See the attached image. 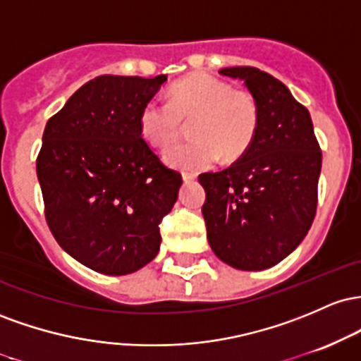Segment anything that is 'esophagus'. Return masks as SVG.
I'll return each instance as SVG.
<instances>
[{
	"label": "esophagus",
	"instance_id": "obj_1",
	"mask_svg": "<svg viewBox=\"0 0 361 361\" xmlns=\"http://www.w3.org/2000/svg\"><path fill=\"white\" fill-rule=\"evenodd\" d=\"M196 173H192V172H184L182 173V179H184V182H192V180H196Z\"/></svg>",
	"mask_w": 361,
	"mask_h": 361
}]
</instances>
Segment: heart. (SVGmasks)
I'll use <instances>...</instances> for the list:
<instances>
[{
  "label": "heart",
  "instance_id": "heart-1",
  "mask_svg": "<svg viewBox=\"0 0 361 361\" xmlns=\"http://www.w3.org/2000/svg\"><path fill=\"white\" fill-rule=\"evenodd\" d=\"M191 124L192 140L165 153L173 167L208 169L218 160L235 161L256 140L261 112L252 93L216 78L196 73L173 83L169 102L149 99L140 111V131L149 145L167 148L180 136L184 123Z\"/></svg>",
  "mask_w": 361,
  "mask_h": 361
}]
</instances>
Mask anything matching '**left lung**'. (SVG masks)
Returning <instances> with one entry per match:
<instances>
[{
    "label": "left lung",
    "instance_id": "8db88e82",
    "mask_svg": "<svg viewBox=\"0 0 361 361\" xmlns=\"http://www.w3.org/2000/svg\"><path fill=\"white\" fill-rule=\"evenodd\" d=\"M259 104L252 147L221 172H204L206 233L218 259L242 271L278 264L297 249L317 212L322 152L309 111L269 73L224 68Z\"/></svg>",
    "mask_w": 361,
    "mask_h": 361
}]
</instances>
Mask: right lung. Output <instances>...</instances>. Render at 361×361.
<instances>
[{"instance_id":"right-lung-1","label":"right lung","mask_w":361,"mask_h":361,"mask_svg":"<svg viewBox=\"0 0 361 361\" xmlns=\"http://www.w3.org/2000/svg\"><path fill=\"white\" fill-rule=\"evenodd\" d=\"M167 76L100 75L47 121L37 155L44 214L58 244L97 273H135L160 249L182 176L140 131Z\"/></svg>"}]
</instances>
